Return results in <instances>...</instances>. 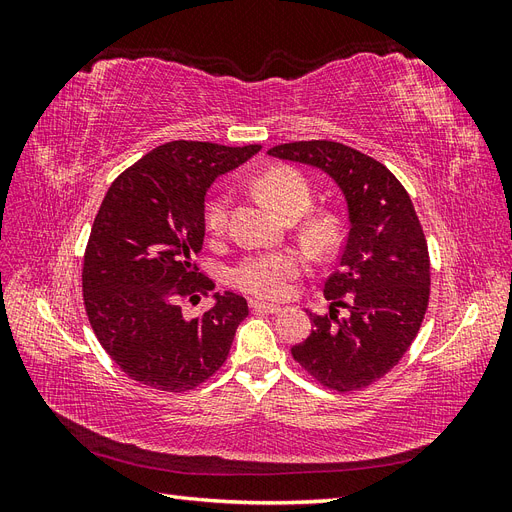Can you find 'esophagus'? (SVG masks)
I'll list each match as a JSON object with an SVG mask.
<instances>
[{
    "instance_id": "esophagus-1",
    "label": "esophagus",
    "mask_w": 512,
    "mask_h": 512,
    "mask_svg": "<svg viewBox=\"0 0 512 512\" xmlns=\"http://www.w3.org/2000/svg\"><path fill=\"white\" fill-rule=\"evenodd\" d=\"M250 307H252V312H256V314H277L282 309L280 305L265 303V301H258V299H252Z\"/></svg>"
}]
</instances>
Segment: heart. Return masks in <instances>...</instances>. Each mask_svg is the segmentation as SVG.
<instances>
[{"mask_svg":"<svg viewBox=\"0 0 512 512\" xmlns=\"http://www.w3.org/2000/svg\"><path fill=\"white\" fill-rule=\"evenodd\" d=\"M258 188L282 213L305 211L312 205V185L292 166H275L258 177ZM232 194L222 188L207 200L205 222L211 232H222L228 224ZM316 239L331 237V224L316 220L312 224ZM307 271V256L294 250L256 252L239 260L230 271V282L239 290L260 299H284L294 282Z\"/></svg>","mask_w":512,"mask_h":512,"instance_id":"heart-1","label":"heart"}]
</instances>
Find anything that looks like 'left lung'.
<instances>
[{
  "label": "left lung",
  "instance_id": "1",
  "mask_svg": "<svg viewBox=\"0 0 512 512\" xmlns=\"http://www.w3.org/2000/svg\"><path fill=\"white\" fill-rule=\"evenodd\" d=\"M269 156L322 168L346 196L350 230L324 282L329 314H309L314 329L290 352L327 389L363 391L401 361L423 324L431 284L423 226L391 170L348 145L297 141Z\"/></svg>",
  "mask_w": 512,
  "mask_h": 512
}]
</instances>
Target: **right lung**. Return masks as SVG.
<instances>
[{"label": "right lung", "instance_id": "right-lung-1", "mask_svg": "<svg viewBox=\"0 0 512 512\" xmlns=\"http://www.w3.org/2000/svg\"><path fill=\"white\" fill-rule=\"evenodd\" d=\"M260 145L173 141L151 149L111 183L83 258V301L98 342L121 371L164 393L209 380L250 314L235 292H215L198 318L183 301L209 297L198 271L205 239V194Z\"/></svg>", "mask_w": 512, "mask_h": 512}]
</instances>
